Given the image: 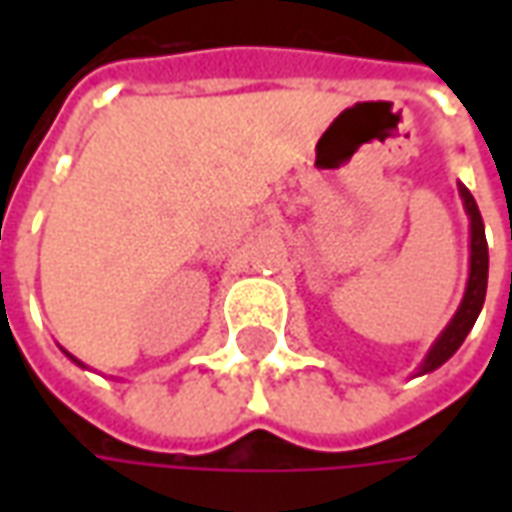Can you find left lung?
Segmentation results:
<instances>
[{
	"instance_id": "1",
	"label": "left lung",
	"mask_w": 512,
	"mask_h": 512,
	"mask_svg": "<svg viewBox=\"0 0 512 512\" xmlns=\"http://www.w3.org/2000/svg\"><path fill=\"white\" fill-rule=\"evenodd\" d=\"M458 191H461L463 211L469 216V279H466V290H463L458 310L452 315V321L444 326V332L436 337V343L430 345L425 359L419 362L417 376L433 373L436 367L444 365L461 348L466 334L472 332L474 321L483 310L485 288H488V244H485L483 216H480V208L474 202L472 191L466 189L463 183H458Z\"/></svg>"
}]
</instances>
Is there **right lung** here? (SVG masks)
Masks as SVG:
<instances>
[{"label":"right lung","instance_id":"1","mask_svg":"<svg viewBox=\"0 0 512 512\" xmlns=\"http://www.w3.org/2000/svg\"><path fill=\"white\" fill-rule=\"evenodd\" d=\"M65 356H68V359H71V362H76V365H79V367H87V365H84V362H79V359H76V356L68 354V351H65Z\"/></svg>","mask_w":512,"mask_h":512}]
</instances>
